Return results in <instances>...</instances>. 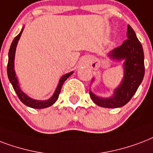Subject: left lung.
Returning a JSON list of instances; mask_svg holds the SVG:
<instances>
[{"instance_id":"8db88e82","label":"left lung","mask_w":153,"mask_h":153,"mask_svg":"<svg viewBox=\"0 0 153 153\" xmlns=\"http://www.w3.org/2000/svg\"><path fill=\"white\" fill-rule=\"evenodd\" d=\"M127 40L118 48H114L108 56L114 61H124V76L121 82L109 97H101L89 90L90 97L98 106L116 108L124 106L133 97L144 76V56L140 42L132 27L128 25ZM95 79H93V82ZM92 85V83H91Z\"/></svg>"}]
</instances>
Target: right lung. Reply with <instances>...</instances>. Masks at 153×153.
Instances as JSON below:
<instances>
[{
  "instance_id": "1",
  "label": "right lung",
  "mask_w": 153,
  "mask_h": 153,
  "mask_svg": "<svg viewBox=\"0 0 153 153\" xmlns=\"http://www.w3.org/2000/svg\"><path fill=\"white\" fill-rule=\"evenodd\" d=\"M24 28H25V27L23 26V28H21V31L20 32V33H19L18 35L14 38L13 41V42H12L11 44V46H10V48H9V60H8V67H7V74H8V77H9V81H10V83H11L12 85H13V88L14 91L16 92V93L17 94V96H18L19 99L21 100V101L23 103L24 105H25L26 106H28V107L33 108H45L52 106V105L57 100L62 85H63V84L65 83V81L73 74V72H70V73H66V74H65V75L62 76L60 77V79L59 80V83H58L57 86H56L55 91H54V93H53V96H52L49 99H48V100H35V99H33V98H31L30 97H28V96L24 92L23 90L21 89V87H20V84H19L18 79H17L16 72H15V69H14V60H15L16 48V46H17V44H18L19 39L21 37V33H22V32H23L24 30Z\"/></svg>"
}]
</instances>
